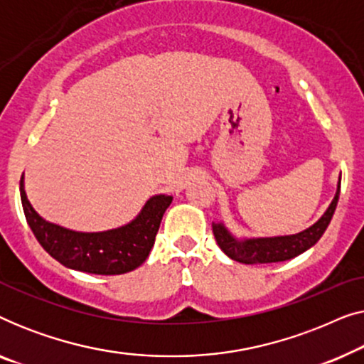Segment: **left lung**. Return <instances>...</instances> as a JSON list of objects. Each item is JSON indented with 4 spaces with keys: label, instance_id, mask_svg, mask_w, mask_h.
Listing matches in <instances>:
<instances>
[{
    "label": "left lung",
    "instance_id": "8db88e82",
    "mask_svg": "<svg viewBox=\"0 0 364 364\" xmlns=\"http://www.w3.org/2000/svg\"><path fill=\"white\" fill-rule=\"evenodd\" d=\"M340 187H341V178L338 182V191L336 196L333 198V202L328 207L320 220L315 225H311L306 230H303L296 235H288V237H275V238H257V240H243L238 242L233 238L230 233L227 232V228L222 223H212L213 235L218 247L222 248V252L227 257H230L232 260L245 263V265H258V263H273V262H285L290 258L300 255L308 248L315 245L320 240L323 233H325L326 227L330 225L333 213L336 210L338 197H340Z\"/></svg>",
    "mask_w": 364,
    "mask_h": 364
}]
</instances>
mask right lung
<instances>
[{"label":"right lung","instance_id":"1","mask_svg":"<svg viewBox=\"0 0 364 364\" xmlns=\"http://www.w3.org/2000/svg\"><path fill=\"white\" fill-rule=\"evenodd\" d=\"M19 193L28 225L44 250L64 267L96 275H121L142 265L156 242L164 212L172 202L171 196H154L136 220L127 225L116 230L82 233L39 217L24 192L23 177Z\"/></svg>","mask_w":364,"mask_h":364}]
</instances>
